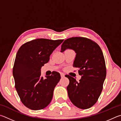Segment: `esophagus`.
Segmentation results:
<instances>
[{
    "mask_svg": "<svg viewBox=\"0 0 121 121\" xmlns=\"http://www.w3.org/2000/svg\"><path fill=\"white\" fill-rule=\"evenodd\" d=\"M60 75H61V77H62V78L64 77V76H65V75L64 74L62 73H60Z\"/></svg>",
    "mask_w": 121,
    "mask_h": 121,
    "instance_id": "obj_1",
    "label": "esophagus"
}]
</instances>
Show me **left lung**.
<instances>
[{
	"label": "left lung",
	"instance_id": "1",
	"mask_svg": "<svg viewBox=\"0 0 121 121\" xmlns=\"http://www.w3.org/2000/svg\"><path fill=\"white\" fill-rule=\"evenodd\" d=\"M72 49L77 53L73 66L78 68L81 79L78 82L69 75L67 87L71 102L80 109L94 106L98 100L106 76L105 58L102 50L96 42L88 38L76 37L65 40L61 52Z\"/></svg>",
	"mask_w": 121,
	"mask_h": 121
}]
</instances>
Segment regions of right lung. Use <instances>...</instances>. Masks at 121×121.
Segmentation results:
<instances>
[{"label":"right lung","mask_w":121,"mask_h":121,"mask_svg":"<svg viewBox=\"0 0 121 121\" xmlns=\"http://www.w3.org/2000/svg\"><path fill=\"white\" fill-rule=\"evenodd\" d=\"M63 40L35 39L22 44L17 51L13 69L15 86L21 101L29 109H43L52 100L60 75L54 71L43 78L40 69Z\"/></svg>","instance_id":"right-lung-1"}]
</instances>
